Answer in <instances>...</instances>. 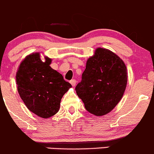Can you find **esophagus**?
Here are the masks:
<instances>
[{
  "instance_id": "1",
  "label": "esophagus",
  "mask_w": 154,
  "mask_h": 154,
  "mask_svg": "<svg viewBox=\"0 0 154 154\" xmlns=\"http://www.w3.org/2000/svg\"><path fill=\"white\" fill-rule=\"evenodd\" d=\"M70 83L71 84V85H72V87H75V84H76V81H75V79H72V80L70 82Z\"/></svg>"
}]
</instances>
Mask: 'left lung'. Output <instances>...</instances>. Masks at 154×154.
<instances>
[{
    "instance_id": "obj_1",
    "label": "left lung",
    "mask_w": 154,
    "mask_h": 154,
    "mask_svg": "<svg viewBox=\"0 0 154 154\" xmlns=\"http://www.w3.org/2000/svg\"><path fill=\"white\" fill-rule=\"evenodd\" d=\"M127 81L123 61L110 50L97 48L87 59L82 82L75 90L86 109L100 117L109 113L120 101Z\"/></svg>"
}]
</instances>
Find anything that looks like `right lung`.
Masks as SVG:
<instances>
[{"instance_id": "right-lung-1", "label": "right lung", "mask_w": 154, "mask_h": 154, "mask_svg": "<svg viewBox=\"0 0 154 154\" xmlns=\"http://www.w3.org/2000/svg\"><path fill=\"white\" fill-rule=\"evenodd\" d=\"M40 59L39 52L29 54L20 62L16 73L20 96L28 109L42 118L59 112L62 97L72 87L62 74L51 68L52 59Z\"/></svg>"}]
</instances>
